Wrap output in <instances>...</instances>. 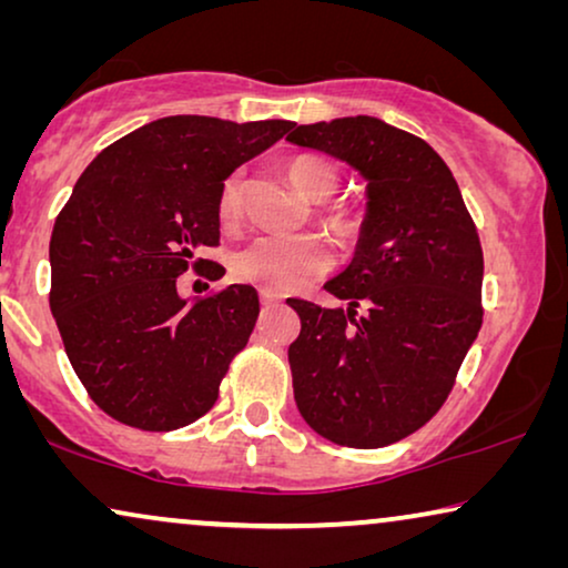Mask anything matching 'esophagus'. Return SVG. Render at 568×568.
<instances>
[{
	"instance_id": "obj_1",
	"label": "esophagus",
	"mask_w": 568,
	"mask_h": 568,
	"mask_svg": "<svg viewBox=\"0 0 568 568\" xmlns=\"http://www.w3.org/2000/svg\"><path fill=\"white\" fill-rule=\"evenodd\" d=\"M278 302H282V297H278V294L261 290V305L263 307H274V305H278Z\"/></svg>"
}]
</instances>
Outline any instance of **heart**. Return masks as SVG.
I'll use <instances>...</instances> for the list:
<instances>
[{
    "instance_id": "b5f03b06",
    "label": "heart",
    "mask_w": 568,
    "mask_h": 568,
    "mask_svg": "<svg viewBox=\"0 0 568 568\" xmlns=\"http://www.w3.org/2000/svg\"><path fill=\"white\" fill-rule=\"evenodd\" d=\"M286 178L302 196L325 201L336 193L341 178L328 160L294 158L286 162ZM240 212V178L232 175L222 185L220 216L222 222H235ZM328 227L338 235H352L354 220L344 212L325 216ZM232 274L240 282L258 290L284 294L305 286L331 268V251L315 235H261L240 247L230 261Z\"/></svg>"
}]
</instances>
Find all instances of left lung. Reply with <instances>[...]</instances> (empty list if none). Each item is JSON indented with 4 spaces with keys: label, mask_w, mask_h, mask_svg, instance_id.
Here are the masks:
<instances>
[{
    "label": "left lung",
    "mask_w": 568,
    "mask_h": 568,
    "mask_svg": "<svg viewBox=\"0 0 568 568\" xmlns=\"http://www.w3.org/2000/svg\"><path fill=\"white\" fill-rule=\"evenodd\" d=\"M286 142L367 181L354 258L325 284L346 307L290 302L302 323L290 346L294 400L336 445H393L442 408L484 323L476 224L445 160L375 115L294 123Z\"/></svg>",
    "instance_id": "left-lung-1"
}]
</instances>
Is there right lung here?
<instances>
[{"label":"right lung","mask_w":568,"mask_h":568,"mask_svg":"<svg viewBox=\"0 0 568 568\" xmlns=\"http://www.w3.org/2000/svg\"><path fill=\"white\" fill-rule=\"evenodd\" d=\"M292 126L168 115L105 146L74 183L49 247L51 313L77 377L115 422L170 432L214 406L258 292L232 284L191 302L175 282L220 243L224 181Z\"/></svg>","instance_id":"right-lung-1"}]
</instances>
